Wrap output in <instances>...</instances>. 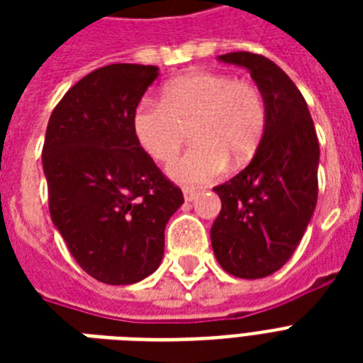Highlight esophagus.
<instances>
[{"instance_id": "1", "label": "esophagus", "mask_w": 363, "mask_h": 363, "mask_svg": "<svg viewBox=\"0 0 363 363\" xmlns=\"http://www.w3.org/2000/svg\"><path fill=\"white\" fill-rule=\"evenodd\" d=\"M182 196H184L186 201H196V199L199 198V192L198 190H192V188H184V190H182Z\"/></svg>"}]
</instances>
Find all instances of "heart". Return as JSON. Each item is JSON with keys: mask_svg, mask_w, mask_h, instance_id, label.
<instances>
[{"mask_svg": "<svg viewBox=\"0 0 363 363\" xmlns=\"http://www.w3.org/2000/svg\"><path fill=\"white\" fill-rule=\"evenodd\" d=\"M267 122L265 99L256 84L228 73L192 71L162 88L160 104L141 101L131 130L141 148L167 164L181 150L190 128L194 147L169 165L181 184H205L233 165L252 160Z\"/></svg>", "mask_w": 363, "mask_h": 363, "instance_id": "b5f03b06", "label": "heart"}]
</instances>
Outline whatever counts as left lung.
Returning <instances> with one entry per match:
<instances>
[{"instance_id":"obj_1","label":"left lung","mask_w":363,"mask_h":363,"mask_svg":"<svg viewBox=\"0 0 363 363\" xmlns=\"http://www.w3.org/2000/svg\"><path fill=\"white\" fill-rule=\"evenodd\" d=\"M218 60L250 71L265 99L267 122L250 164L213 188L222 209L211 228V245L230 275L262 279L286 264L309 226L320 148L303 96L279 65L252 52Z\"/></svg>"}]
</instances>
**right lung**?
<instances>
[{
    "label": "right lung",
    "instance_id": "right-lung-1",
    "mask_svg": "<svg viewBox=\"0 0 363 363\" xmlns=\"http://www.w3.org/2000/svg\"><path fill=\"white\" fill-rule=\"evenodd\" d=\"M158 75L156 65L99 67L65 94L47 125L50 218L77 264L105 284H133L158 269L165 224L184 203L131 130Z\"/></svg>",
    "mask_w": 363,
    "mask_h": 363
}]
</instances>
